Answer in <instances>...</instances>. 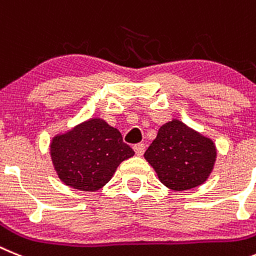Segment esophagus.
<instances>
[{
  "mask_svg": "<svg viewBox=\"0 0 256 256\" xmlns=\"http://www.w3.org/2000/svg\"><path fill=\"white\" fill-rule=\"evenodd\" d=\"M134 150H135V153H136L138 156H142L144 153V150H146V144H143V143L135 144Z\"/></svg>",
  "mask_w": 256,
  "mask_h": 256,
  "instance_id": "obj_1",
  "label": "esophagus"
}]
</instances>
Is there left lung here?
<instances>
[{"instance_id": "left-lung-1", "label": "left lung", "mask_w": 256, "mask_h": 256, "mask_svg": "<svg viewBox=\"0 0 256 256\" xmlns=\"http://www.w3.org/2000/svg\"><path fill=\"white\" fill-rule=\"evenodd\" d=\"M144 157L168 188L186 190L208 179L216 150L210 139L172 120L160 128Z\"/></svg>"}]
</instances>
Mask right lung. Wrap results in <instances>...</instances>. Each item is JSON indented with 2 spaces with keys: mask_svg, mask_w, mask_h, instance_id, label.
Listing matches in <instances>:
<instances>
[{
  "mask_svg": "<svg viewBox=\"0 0 256 256\" xmlns=\"http://www.w3.org/2000/svg\"><path fill=\"white\" fill-rule=\"evenodd\" d=\"M50 146L52 164L62 180L88 192L108 183L117 166L134 156L121 132L98 118L55 136Z\"/></svg>",
  "mask_w": 256,
  "mask_h": 256,
  "instance_id": "add662e5",
  "label": "right lung"
}]
</instances>
